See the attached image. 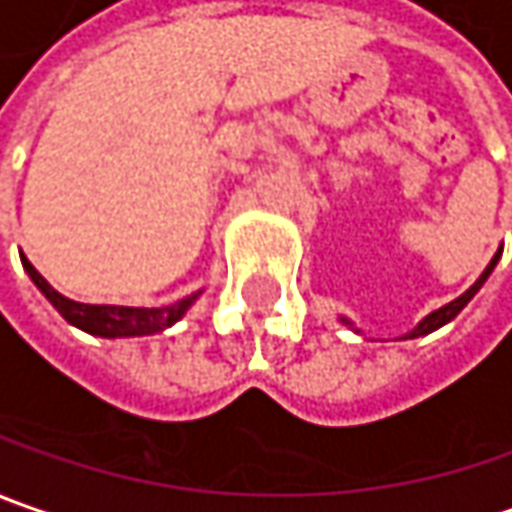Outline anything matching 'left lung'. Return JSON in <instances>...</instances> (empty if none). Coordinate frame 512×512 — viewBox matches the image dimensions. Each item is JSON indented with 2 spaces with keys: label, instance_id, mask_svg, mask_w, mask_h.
I'll use <instances>...</instances> for the list:
<instances>
[{
  "label": "left lung",
  "instance_id": "obj_1",
  "mask_svg": "<svg viewBox=\"0 0 512 512\" xmlns=\"http://www.w3.org/2000/svg\"><path fill=\"white\" fill-rule=\"evenodd\" d=\"M499 257H501V249H499V252H496V257L490 260V266H487V269L481 272V278H478L476 283H473V286H470V289H467V292L461 295V298L450 300L447 306H441V309H435V312H430V315H427L424 321L418 323V326H415L412 332H407L404 338H421V335H430V332H435L438 326H444V323L453 321V318H456L458 312H461V309H464V306H467L470 300L476 298V292H478V289H481V286H484V280L490 278V272L496 269V263H499ZM341 321L349 323V321H346V318H341ZM355 332H358V329H355Z\"/></svg>",
  "mask_w": 512,
  "mask_h": 512
}]
</instances>
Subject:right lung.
<instances>
[{
  "label": "right lung",
  "instance_id": "right-lung-1",
  "mask_svg": "<svg viewBox=\"0 0 512 512\" xmlns=\"http://www.w3.org/2000/svg\"><path fill=\"white\" fill-rule=\"evenodd\" d=\"M22 266L36 283V289L45 298L54 303V309L68 323H74L77 329L88 332V335H100V338H134V335H154L163 332L168 326L180 321L189 306L197 300L200 292H194L189 298L177 300L171 306H160V309H140V306H94V303H77V300L59 295L48 280L42 278L31 266V260L22 255Z\"/></svg>",
  "mask_w": 512,
  "mask_h": 512
}]
</instances>
